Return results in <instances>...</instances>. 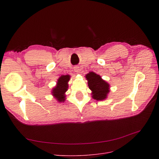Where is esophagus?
<instances>
[{"instance_id": "1", "label": "esophagus", "mask_w": 159, "mask_h": 159, "mask_svg": "<svg viewBox=\"0 0 159 159\" xmlns=\"http://www.w3.org/2000/svg\"><path fill=\"white\" fill-rule=\"evenodd\" d=\"M74 71L76 73H79L80 71V69H79L78 66H76V67H75V68H74Z\"/></svg>"}]
</instances>
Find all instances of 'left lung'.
<instances>
[{
    "instance_id": "left-lung-1",
    "label": "left lung",
    "mask_w": 159,
    "mask_h": 159,
    "mask_svg": "<svg viewBox=\"0 0 159 159\" xmlns=\"http://www.w3.org/2000/svg\"><path fill=\"white\" fill-rule=\"evenodd\" d=\"M89 88L91 90L93 99L103 101L110 92V84L104 80L100 75L94 72H89L86 75Z\"/></svg>"
}]
</instances>
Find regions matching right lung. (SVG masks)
<instances>
[{"mask_svg": "<svg viewBox=\"0 0 159 159\" xmlns=\"http://www.w3.org/2000/svg\"><path fill=\"white\" fill-rule=\"evenodd\" d=\"M70 79L69 75H61V77L58 79L57 85L53 88L52 93L53 96L59 102H64L66 100L65 93L68 88V82Z\"/></svg>", "mask_w": 159, "mask_h": 159, "instance_id": "right-lung-1", "label": "right lung"}]
</instances>
